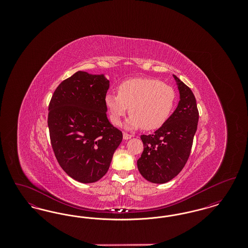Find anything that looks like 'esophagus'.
I'll use <instances>...</instances> for the list:
<instances>
[{
  "instance_id": "esophagus-1",
  "label": "esophagus",
  "mask_w": 248,
  "mask_h": 248,
  "mask_svg": "<svg viewBox=\"0 0 248 248\" xmlns=\"http://www.w3.org/2000/svg\"><path fill=\"white\" fill-rule=\"evenodd\" d=\"M123 137H124V140H128L130 139H132V135H129V134H127V133H124V135H123Z\"/></svg>"
}]
</instances>
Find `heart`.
<instances>
[{"mask_svg":"<svg viewBox=\"0 0 248 248\" xmlns=\"http://www.w3.org/2000/svg\"><path fill=\"white\" fill-rule=\"evenodd\" d=\"M174 89L153 78H134L121 83L118 94L105 96L109 119L115 125L122 124L129 111L124 127L128 130L160 128L168 120L175 104Z\"/></svg>","mask_w":248,"mask_h":248,"instance_id":"obj_1","label":"heart"}]
</instances>
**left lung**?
I'll return each instance as SVG.
<instances>
[{
    "instance_id": "1",
    "label": "left lung",
    "mask_w": 248,
    "mask_h": 248,
    "mask_svg": "<svg viewBox=\"0 0 248 248\" xmlns=\"http://www.w3.org/2000/svg\"><path fill=\"white\" fill-rule=\"evenodd\" d=\"M179 92L177 108L165 124L152 135H142L144 150L138 160L142 177L163 184L179 174L189 159L199 112L195 96L185 83L173 75Z\"/></svg>"
}]
</instances>
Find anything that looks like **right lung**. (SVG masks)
Segmentation results:
<instances>
[{"label": "right lung", "mask_w": 248, "mask_h": 248, "mask_svg": "<svg viewBox=\"0 0 248 248\" xmlns=\"http://www.w3.org/2000/svg\"><path fill=\"white\" fill-rule=\"evenodd\" d=\"M104 74L75 72L59 84L48 113L50 140L62 169L81 183L105 176L123 133L107 117Z\"/></svg>", "instance_id": "right-lung-1"}]
</instances>
